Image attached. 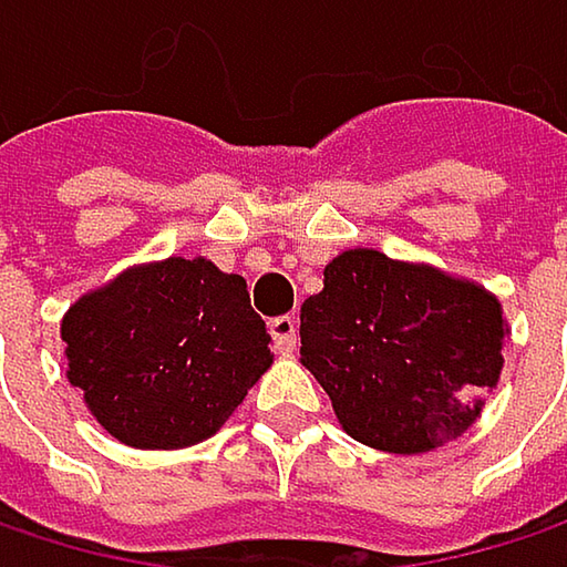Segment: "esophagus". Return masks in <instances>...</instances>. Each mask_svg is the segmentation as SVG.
Masks as SVG:
<instances>
[{"label":"esophagus","mask_w":567,"mask_h":567,"mask_svg":"<svg viewBox=\"0 0 567 567\" xmlns=\"http://www.w3.org/2000/svg\"><path fill=\"white\" fill-rule=\"evenodd\" d=\"M269 331H272V341H276L279 354H291L295 351V344H298V321L291 315H282V318L269 321Z\"/></svg>","instance_id":"34e87169"}]
</instances>
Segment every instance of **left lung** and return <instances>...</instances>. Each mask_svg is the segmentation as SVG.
I'll list each match as a JSON object with an SVG mask.
<instances>
[{
	"instance_id": "obj_1",
	"label": "left lung",
	"mask_w": 567,
	"mask_h": 567,
	"mask_svg": "<svg viewBox=\"0 0 567 567\" xmlns=\"http://www.w3.org/2000/svg\"><path fill=\"white\" fill-rule=\"evenodd\" d=\"M301 364L348 436L430 453L463 436L496 391L509 324L480 282L378 249H344L301 305Z\"/></svg>"
}]
</instances>
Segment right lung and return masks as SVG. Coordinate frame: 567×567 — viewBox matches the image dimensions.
<instances>
[{"label":"right lung","instance_id":"add662e5","mask_svg":"<svg viewBox=\"0 0 567 567\" xmlns=\"http://www.w3.org/2000/svg\"><path fill=\"white\" fill-rule=\"evenodd\" d=\"M68 381L114 440L183 450L209 440L272 368L243 276L209 259L141 262L61 318Z\"/></svg>","mask_w":567,"mask_h":567}]
</instances>
